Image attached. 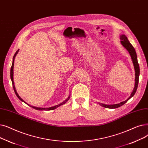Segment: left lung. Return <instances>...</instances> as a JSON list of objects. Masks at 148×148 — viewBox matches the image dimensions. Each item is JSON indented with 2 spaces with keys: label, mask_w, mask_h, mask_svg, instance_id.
Listing matches in <instances>:
<instances>
[{
  "label": "left lung",
  "mask_w": 148,
  "mask_h": 148,
  "mask_svg": "<svg viewBox=\"0 0 148 148\" xmlns=\"http://www.w3.org/2000/svg\"><path fill=\"white\" fill-rule=\"evenodd\" d=\"M121 43L123 45L124 47L126 49L130 55L131 57L132 62H133V64L134 66L135 69V72H136V78H135V87L134 88L132 92L131 95V96L129 97L128 99L127 100H126L125 101L122 102L120 103H117V104H114V105H105L102 103H100L101 106L105 107V108H116L122 106L123 104H125L126 102H127L130 98H131L134 95H135L137 87H138V79H139V75H140V67H139V64L138 63L137 61V54L136 52V51L134 48L132 46V45L130 43V41H128L127 37H126L125 35H122L121 36Z\"/></svg>",
  "instance_id": "1"
}]
</instances>
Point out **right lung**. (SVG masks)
<instances>
[{"label":"right lung","mask_w":148,"mask_h":148,"mask_svg":"<svg viewBox=\"0 0 148 148\" xmlns=\"http://www.w3.org/2000/svg\"><path fill=\"white\" fill-rule=\"evenodd\" d=\"M18 51H19V49H18V50L16 51V52L15 53V54H14V57H13V58H12V66H11V72H10V76H11V81H12V87H13V88H14V92H15V93H16V96H17V97L18 98V99L21 101H23V102H25L22 98H21L19 96H18V93H17V91H16V88H15V86H14V81H13V68H14V58H15V57H16V55H17V53H18ZM70 98V96L67 98V99L65 101H64L63 102H62V103H61L60 104H59V105H56V106H54V107H50V108H37V107H32V106H31V105H29V106H31L32 108H34V109H36V110H54V109H55V108H57V107H60V105H62V104H64L68 100H69V99ZM26 103V102H25ZM27 104V103H26Z\"/></svg>","instance_id":"obj_1"}]
</instances>
